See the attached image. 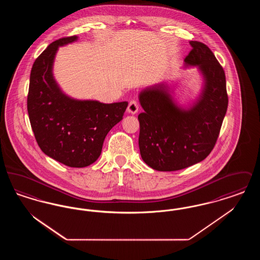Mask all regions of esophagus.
<instances>
[{"mask_svg":"<svg viewBox=\"0 0 260 260\" xmlns=\"http://www.w3.org/2000/svg\"><path fill=\"white\" fill-rule=\"evenodd\" d=\"M126 111H127V113H129V114H133V115H135V114L138 112V103L136 102V100H132L128 103Z\"/></svg>","mask_w":260,"mask_h":260,"instance_id":"1","label":"esophagus"}]
</instances>
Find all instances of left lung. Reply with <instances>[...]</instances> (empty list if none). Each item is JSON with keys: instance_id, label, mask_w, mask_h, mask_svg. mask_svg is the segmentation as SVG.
<instances>
[{"instance_id": "8db88e82", "label": "left lung", "mask_w": 260, "mask_h": 260, "mask_svg": "<svg viewBox=\"0 0 260 260\" xmlns=\"http://www.w3.org/2000/svg\"><path fill=\"white\" fill-rule=\"evenodd\" d=\"M183 68H197L202 87L197 98L181 105L167 82L145 87L138 99V145L153 170L174 172L205 160L216 142L227 111L226 79L221 65L203 43L191 41ZM175 87V86H174Z\"/></svg>"}]
</instances>
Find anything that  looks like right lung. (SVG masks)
<instances>
[{
    "instance_id": "add662e5",
    "label": "right lung",
    "mask_w": 260,
    "mask_h": 260,
    "mask_svg": "<svg viewBox=\"0 0 260 260\" xmlns=\"http://www.w3.org/2000/svg\"><path fill=\"white\" fill-rule=\"evenodd\" d=\"M78 39L51 43L35 60L27 110L38 145L47 156L71 168H85L99 159L105 137L123 120L128 103L81 100L62 90L53 76L55 55L60 47Z\"/></svg>"
}]
</instances>
